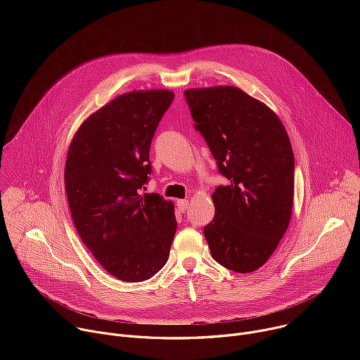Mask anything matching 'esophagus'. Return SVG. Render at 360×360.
Returning <instances> with one entry per match:
<instances>
[{"label":"esophagus","mask_w":360,"mask_h":360,"mask_svg":"<svg viewBox=\"0 0 360 360\" xmlns=\"http://www.w3.org/2000/svg\"><path fill=\"white\" fill-rule=\"evenodd\" d=\"M189 200L188 199H179V200H176V207H178V210L181 211V212H186V210L189 208Z\"/></svg>","instance_id":"34e87169"}]
</instances>
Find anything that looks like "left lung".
<instances>
[{"label": "left lung", "mask_w": 360, "mask_h": 360, "mask_svg": "<svg viewBox=\"0 0 360 360\" xmlns=\"http://www.w3.org/2000/svg\"><path fill=\"white\" fill-rule=\"evenodd\" d=\"M196 129L229 181L212 193L215 217L203 228L212 258L239 274L266 264L292 217L295 160L279 117L238 86L185 91Z\"/></svg>", "instance_id": "1"}]
</instances>
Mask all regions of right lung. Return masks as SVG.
<instances>
[{
  "mask_svg": "<svg viewBox=\"0 0 360 360\" xmlns=\"http://www.w3.org/2000/svg\"><path fill=\"white\" fill-rule=\"evenodd\" d=\"M169 89H136L92 112L68 146L64 184L77 232L98 264L122 282L152 278L176 232L174 202L142 193L149 146L171 105Z\"/></svg>",
  "mask_w": 360,
  "mask_h": 360,
  "instance_id": "add662e5",
  "label": "right lung"
}]
</instances>
